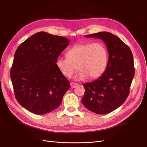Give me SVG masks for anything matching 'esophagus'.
Masks as SVG:
<instances>
[{
  "mask_svg": "<svg viewBox=\"0 0 147 147\" xmlns=\"http://www.w3.org/2000/svg\"><path fill=\"white\" fill-rule=\"evenodd\" d=\"M78 85V84L76 83H74V82H71L70 83V86L72 88H74L76 87Z\"/></svg>",
  "mask_w": 147,
  "mask_h": 147,
  "instance_id": "1",
  "label": "esophagus"
}]
</instances>
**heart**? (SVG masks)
Instances as JSON below:
<instances>
[{
  "label": "heart",
  "mask_w": 147,
  "mask_h": 147,
  "mask_svg": "<svg viewBox=\"0 0 147 147\" xmlns=\"http://www.w3.org/2000/svg\"><path fill=\"white\" fill-rule=\"evenodd\" d=\"M67 58L59 57L56 65L64 76L70 78L79 70L75 78L83 80L100 77L106 69L108 53L103 43L100 42L77 43L66 53Z\"/></svg>",
  "instance_id": "obj_1"
}]
</instances>
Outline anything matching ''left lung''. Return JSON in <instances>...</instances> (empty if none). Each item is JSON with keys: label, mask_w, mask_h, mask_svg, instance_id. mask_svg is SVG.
Here are the masks:
<instances>
[{"label": "left lung", "mask_w": 147, "mask_h": 147, "mask_svg": "<svg viewBox=\"0 0 147 147\" xmlns=\"http://www.w3.org/2000/svg\"><path fill=\"white\" fill-rule=\"evenodd\" d=\"M102 40L107 48L109 59L104 72L96 80L83 84L84 106L97 114H107L121 106L129 93L135 70L129 47L116 35L108 32L85 35Z\"/></svg>", "instance_id": "obj_1"}]
</instances>
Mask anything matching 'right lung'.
I'll return each mask as SVG.
<instances>
[{
    "label": "right lung",
    "instance_id": "obj_1",
    "mask_svg": "<svg viewBox=\"0 0 147 147\" xmlns=\"http://www.w3.org/2000/svg\"><path fill=\"white\" fill-rule=\"evenodd\" d=\"M69 39L39 32L18 47L10 71L15 97L31 113L44 115L61 105L69 82L56 65Z\"/></svg>",
    "mask_w": 147,
    "mask_h": 147
}]
</instances>
